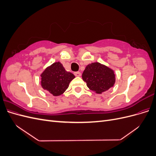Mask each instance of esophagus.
I'll return each mask as SVG.
<instances>
[{
  "mask_svg": "<svg viewBox=\"0 0 156 156\" xmlns=\"http://www.w3.org/2000/svg\"><path fill=\"white\" fill-rule=\"evenodd\" d=\"M74 75H75L76 77H80L81 76V73H80L79 72H74Z\"/></svg>",
  "mask_w": 156,
  "mask_h": 156,
  "instance_id": "1",
  "label": "esophagus"
}]
</instances>
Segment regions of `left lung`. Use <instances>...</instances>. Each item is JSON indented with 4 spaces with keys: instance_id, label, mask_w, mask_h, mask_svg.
Listing matches in <instances>:
<instances>
[{
    "instance_id": "left-lung-1",
    "label": "left lung",
    "mask_w": 156,
    "mask_h": 156,
    "mask_svg": "<svg viewBox=\"0 0 156 156\" xmlns=\"http://www.w3.org/2000/svg\"><path fill=\"white\" fill-rule=\"evenodd\" d=\"M82 78L90 90L97 94H101L114 86L115 75L112 69L99 62L87 66Z\"/></svg>"
}]
</instances>
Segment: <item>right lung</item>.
I'll return each instance as SVG.
<instances>
[{"label": "right lung", "mask_w": 156, "mask_h": 156, "mask_svg": "<svg viewBox=\"0 0 156 156\" xmlns=\"http://www.w3.org/2000/svg\"><path fill=\"white\" fill-rule=\"evenodd\" d=\"M41 85L55 96L62 94L75 75L66 71L62 64L56 62L47 68L41 74Z\"/></svg>", "instance_id": "obj_1"}]
</instances>
